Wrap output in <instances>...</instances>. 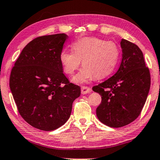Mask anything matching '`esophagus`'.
<instances>
[{
	"label": "esophagus",
	"mask_w": 160,
	"mask_h": 160,
	"mask_svg": "<svg viewBox=\"0 0 160 160\" xmlns=\"http://www.w3.org/2000/svg\"><path fill=\"white\" fill-rule=\"evenodd\" d=\"M92 91V89L90 87L87 86H82V94H86V93H89Z\"/></svg>",
	"instance_id": "1"
}]
</instances>
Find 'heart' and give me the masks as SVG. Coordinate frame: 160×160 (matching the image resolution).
<instances>
[{
    "instance_id": "heart-1",
    "label": "heart",
    "mask_w": 160,
    "mask_h": 160,
    "mask_svg": "<svg viewBox=\"0 0 160 160\" xmlns=\"http://www.w3.org/2000/svg\"><path fill=\"white\" fill-rule=\"evenodd\" d=\"M72 52L63 49L59 58L66 74L72 75L82 64L83 68L73 78L84 83L94 78L102 79L113 72L120 57L115 42L98 37H83L72 44Z\"/></svg>"
}]
</instances>
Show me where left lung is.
<instances>
[{"instance_id": "obj_1", "label": "left lung", "mask_w": 160, "mask_h": 160, "mask_svg": "<svg viewBox=\"0 0 160 160\" xmlns=\"http://www.w3.org/2000/svg\"><path fill=\"white\" fill-rule=\"evenodd\" d=\"M121 46L122 61L117 72L92 88L102 97L97 118L113 128L128 125L139 116L151 87V74L142 50L124 39Z\"/></svg>"}]
</instances>
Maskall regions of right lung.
Instances as JSON below:
<instances>
[{"label":"right lung","instance_id":"1","mask_svg":"<svg viewBox=\"0 0 160 160\" xmlns=\"http://www.w3.org/2000/svg\"><path fill=\"white\" fill-rule=\"evenodd\" d=\"M65 33L42 36L23 48L11 70L9 88L22 118L32 127L52 131L63 125L80 87L63 72L60 54Z\"/></svg>","mask_w":160,"mask_h":160}]
</instances>
